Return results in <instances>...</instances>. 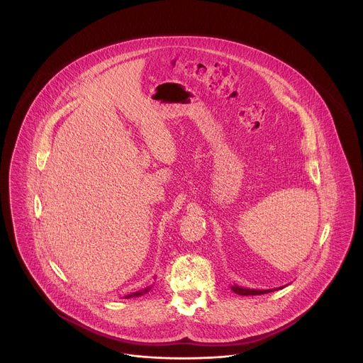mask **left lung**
Instances as JSON below:
<instances>
[{
    "instance_id": "1",
    "label": "left lung",
    "mask_w": 363,
    "mask_h": 363,
    "mask_svg": "<svg viewBox=\"0 0 363 363\" xmlns=\"http://www.w3.org/2000/svg\"><path fill=\"white\" fill-rule=\"evenodd\" d=\"M284 288V286H281ZM281 288H274V289H250V288H242L239 285H232L230 289L238 294V295H242V296H252V295H264V294H269V292H274V291H278Z\"/></svg>"
}]
</instances>
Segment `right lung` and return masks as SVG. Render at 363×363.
<instances>
[{"label":"right lung","instance_id":"add662e5","mask_svg":"<svg viewBox=\"0 0 363 363\" xmlns=\"http://www.w3.org/2000/svg\"><path fill=\"white\" fill-rule=\"evenodd\" d=\"M151 288L148 286V288H145V289H143V291H137V292H133V294H128V295H125L124 298L125 299H130V298H138V296H141V295H144V294H147L148 291H150Z\"/></svg>","mask_w":363,"mask_h":363}]
</instances>
